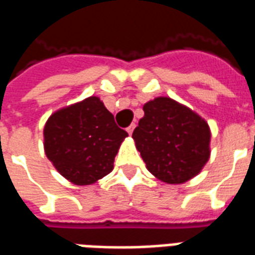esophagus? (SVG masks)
<instances>
[{"label":"esophagus","instance_id":"1","mask_svg":"<svg viewBox=\"0 0 255 255\" xmlns=\"http://www.w3.org/2000/svg\"><path fill=\"white\" fill-rule=\"evenodd\" d=\"M134 128H135V125H134V124H131V125H130L129 128H126V131H128V133H129V134H133Z\"/></svg>","mask_w":255,"mask_h":255}]
</instances>
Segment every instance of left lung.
I'll list each match as a JSON object with an SVG mask.
<instances>
[{
  "label": "left lung",
  "mask_w": 255,
  "mask_h": 255,
  "mask_svg": "<svg viewBox=\"0 0 255 255\" xmlns=\"http://www.w3.org/2000/svg\"><path fill=\"white\" fill-rule=\"evenodd\" d=\"M143 112L133 139L147 170L168 184L196 176L211 155V130L204 118L170 97L148 101Z\"/></svg>",
  "instance_id": "left-lung-1"
}]
</instances>
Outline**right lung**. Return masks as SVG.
Segmentation results:
<instances>
[{
  "label": "right lung",
  "mask_w": 255,
  "mask_h": 255,
  "mask_svg": "<svg viewBox=\"0 0 255 255\" xmlns=\"http://www.w3.org/2000/svg\"><path fill=\"white\" fill-rule=\"evenodd\" d=\"M44 152L55 168L76 185H89L113 170L115 156L128 137L99 97L59 109L43 130Z\"/></svg>",
  "instance_id": "1"
}]
</instances>
